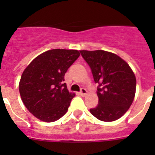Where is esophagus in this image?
<instances>
[{
    "instance_id": "1",
    "label": "esophagus",
    "mask_w": 155,
    "mask_h": 155,
    "mask_svg": "<svg viewBox=\"0 0 155 155\" xmlns=\"http://www.w3.org/2000/svg\"><path fill=\"white\" fill-rule=\"evenodd\" d=\"M80 94H81L82 96H85L86 94H87V90L84 88V87H82V88H81Z\"/></svg>"
}]
</instances>
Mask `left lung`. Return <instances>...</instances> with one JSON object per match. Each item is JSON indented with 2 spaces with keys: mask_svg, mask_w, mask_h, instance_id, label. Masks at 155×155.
I'll return each mask as SVG.
<instances>
[{
  "mask_svg": "<svg viewBox=\"0 0 155 155\" xmlns=\"http://www.w3.org/2000/svg\"><path fill=\"white\" fill-rule=\"evenodd\" d=\"M98 84V105L90 109L98 120L112 122L118 120L130 107L136 92V78L126 61L104 50H81Z\"/></svg>",
  "mask_w": 155,
  "mask_h": 155,
  "instance_id": "1",
  "label": "left lung"
}]
</instances>
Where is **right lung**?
<instances>
[{
  "label": "right lung",
  "mask_w": 155,
  "mask_h": 155,
  "mask_svg": "<svg viewBox=\"0 0 155 155\" xmlns=\"http://www.w3.org/2000/svg\"><path fill=\"white\" fill-rule=\"evenodd\" d=\"M79 56L74 50H48L23 71L19 92L25 107L37 119L50 123L67 113L75 94L68 91L64 75Z\"/></svg>",
  "instance_id": "obj_1"
}]
</instances>
